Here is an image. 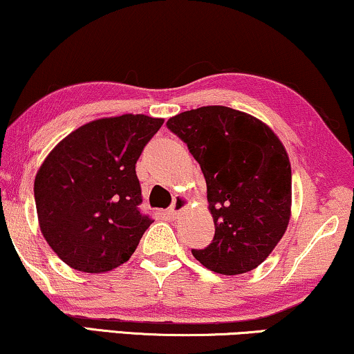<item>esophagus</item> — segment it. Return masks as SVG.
<instances>
[{
  "instance_id": "34e87169",
  "label": "esophagus",
  "mask_w": 354,
  "mask_h": 354,
  "mask_svg": "<svg viewBox=\"0 0 354 354\" xmlns=\"http://www.w3.org/2000/svg\"><path fill=\"white\" fill-rule=\"evenodd\" d=\"M189 203H191V201L186 196H178L175 198V202H173V205L170 208V215L171 216H178L179 213H181L184 208L189 207Z\"/></svg>"
}]
</instances>
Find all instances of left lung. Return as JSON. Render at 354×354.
Here are the masks:
<instances>
[{"label": "left lung", "instance_id": "1", "mask_svg": "<svg viewBox=\"0 0 354 354\" xmlns=\"http://www.w3.org/2000/svg\"><path fill=\"white\" fill-rule=\"evenodd\" d=\"M186 142L207 181L215 237L192 255L223 276L255 270L287 231L292 170L277 134L250 113L205 106L167 122Z\"/></svg>", "mask_w": 354, "mask_h": 354}]
</instances>
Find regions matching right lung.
<instances>
[{
	"label": "right lung",
	"mask_w": 354,
	"mask_h": 354,
	"mask_svg": "<svg viewBox=\"0 0 354 354\" xmlns=\"http://www.w3.org/2000/svg\"><path fill=\"white\" fill-rule=\"evenodd\" d=\"M163 118H97L67 134L35 176L38 225L61 260L107 272L129 260L152 220L138 210L136 162Z\"/></svg>",
	"instance_id": "obj_1"
}]
</instances>
